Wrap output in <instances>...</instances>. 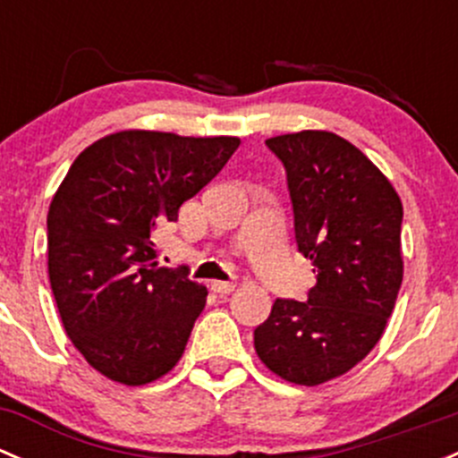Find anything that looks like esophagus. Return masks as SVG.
<instances>
[{
  "label": "esophagus",
  "mask_w": 458,
  "mask_h": 458,
  "mask_svg": "<svg viewBox=\"0 0 458 458\" xmlns=\"http://www.w3.org/2000/svg\"><path fill=\"white\" fill-rule=\"evenodd\" d=\"M210 288L215 290L216 294H228L237 288V284H234V281H212Z\"/></svg>",
  "instance_id": "obj_1"
}]
</instances>
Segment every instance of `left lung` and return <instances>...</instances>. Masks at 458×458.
<instances>
[{"instance_id": "8db88e82", "label": "left lung", "mask_w": 458, "mask_h": 458, "mask_svg": "<svg viewBox=\"0 0 458 458\" xmlns=\"http://www.w3.org/2000/svg\"><path fill=\"white\" fill-rule=\"evenodd\" d=\"M288 174L299 252L317 285L308 301L276 299L255 330L267 370L318 386L378 344L403 281V206L386 174L344 137L301 131L266 140Z\"/></svg>"}]
</instances>
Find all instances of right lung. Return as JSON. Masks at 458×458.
<instances>
[{
  "label": "right lung",
  "instance_id": "1",
  "mask_svg": "<svg viewBox=\"0 0 458 458\" xmlns=\"http://www.w3.org/2000/svg\"><path fill=\"white\" fill-rule=\"evenodd\" d=\"M237 137L122 131L88 146L48 208V276L64 330L123 386L173 370L206 285L157 261L155 230L219 174Z\"/></svg>",
  "mask_w": 458,
  "mask_h": 458
}]
</instances>
